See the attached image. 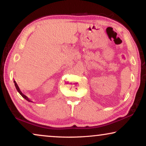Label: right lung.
<instances>
[{"label":"right lung","mask_w":146,"mask_h":146,"mask_svg":"<svg viewBox=\"0 0 146 146\" xmlns=\"http://www.w3.org/2000/svg\"><path fill=\"white\" fill-rule=\"evenodd\" d=\"M14 83H15V87H16V88H17V91L18 92H19V94H21V96H23V98H25V100H27V101H29V102H31V100H30L29 98H28L27 96H25V94H23V93H22V92L21 91V90H20V88H19V86H18L17 85V82H16L15 81H14Z\"/></svg>","instance_id":"obj_1"}]
</instances>
